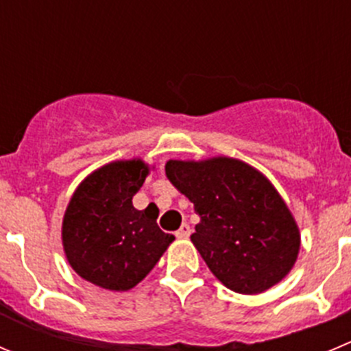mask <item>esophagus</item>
Segmentation results:
<instances>
[{
    "instance_id": "34e87169",
    "label": "esophagus",
    "mask_w": 351,
    "mask_h": 351,
    "mask_svg": "<svg viewBox=\"0 0 351 351\" xmlns=\"http://www.w3.org/2000/svg\"><path fill=\"white\" fill-rule=\"evenodd\" d=\"M176 236H178V238H182V239H186V238H189V236H191V228H189V223H182L181 228H179V231L176 232Z\"/></svg>"
}]
</instances>
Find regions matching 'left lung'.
<instances>
[{
  "mask_svg": "<svg viewBox=\"0 0 351 351\" xmlns=\"http://www.w3.org/2000/svg\"><path fill=\"white\" fill-rule=\"evenodd\" d=\"M165 173L199 215L193 245L229 289L256 295L295 265L300 232L291 212L258 170L228 156L169 160Z\"/></svg>",
  "mask_w": 351,
  "mask_h": 351,
  "instance_id": "left-lung-1",
  "label": "left lung"
}]
</instances>
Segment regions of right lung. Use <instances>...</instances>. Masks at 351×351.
<instances>
[{
    "mask_svg": "<svg viewBox=\"0 0 351 351\" xmlns=\"http://www.w3.org/2000/svg\"><path fill=\"white\" fill-rule=\"evenodd\" d=\"M146 176L141 160L108 163L82 181L66 206L62 229L66 260L99 288H134L173 241L158 228L155 212L132 206Z\"/></svg>",
    "mask_w": 351,
    "mask_h": 351,
    "instance_id": "add662e5",
    "label": "right lung"
}]
</instances>
